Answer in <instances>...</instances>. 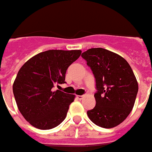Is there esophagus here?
<instances>
[{
    "instance_id": "esophagus-1",
    "label": "esophagus",
    "mask_w": 152,
    "mask_h": 152,
    "mask_svg": "<svg viewBox=\"0 0 152 152\" xmlns=\"http://www.w3.org/2000/svg\"><path fill=\"white\" fill-rule=\"evenodd\" d=\"M76 98H77L79 100H81L83 99V95H77V96H76Z\"/></svg>"
}]
</instances>
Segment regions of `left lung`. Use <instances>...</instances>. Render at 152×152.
<instances>
[{"label": "left lung", "instance_id": "8db88e82", "mask_svg": "<svg viewBox=\"0 0 152 152\" xmlns=\"http://www.w3.org/2000/svg\"><path fill=\"white\" fill-rule=\"evenodd\" d=\"M95 79L96 105L88 110V118L98 126L110 129L127 118L134 106L138 83L131 67L122 57L102 48L83 52Z\"/></svg>", "mask_w": 152, "mask_h": 152}]
</instances>
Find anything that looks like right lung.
<instances>
[{"instance_id": "right-lung-1", "label": "right lung", "mask_w": 152, "mask_h": 152, "mask_svg": "<svg viewBox=\"0 0 152 152\" xmlns=\"http://www.w3.org/2000/svg\"><path fill=\"white\" fill-rule=\"evenodd\" d=\"M80 50H52L35 55L18 72L13 94L23 118L39 129L57 127L65 119L74 95L53 88L64 83L68 68Z\"/></svg>"}]
</instances>
